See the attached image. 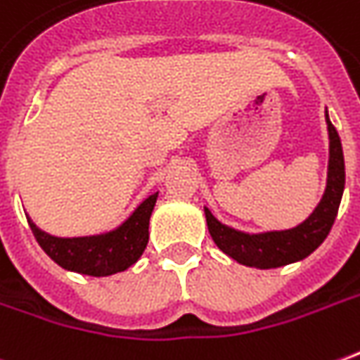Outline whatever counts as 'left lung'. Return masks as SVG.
I'll use <instances>...</instances> for the list:
<instances>
[{"instance_id": "left-lung-1", "label": "left lung", "mask_w": 360, "mask_h": 360, "mask_svg": "<svg viewBox=\"0 0 360 360\" xmlns=\"http://www.w3.org/2000/svg\"><path fill=\"white\" fill-rule=\"evenodd\" d=\"M329 134V162L326 191L311 214L288 230H269V232L250 233L226 226L205 206L208 232L220 250L238 261L240 265L255 269H276L302 261L311 251L320 248L328 238L335 222L343 188H345V160L343 148L335 127L331 124L326 110Z\"/></svg>"}]
</instances>
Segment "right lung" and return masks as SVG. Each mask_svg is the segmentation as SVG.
Returning <instances> with one entry per match:
<instances>
[{
	"instance_id": "right-lung-1",
	"label": "right lung",
	"mask_w": 360,
	"mask_h": 360,
	"mask_svg": "<svg viewBox=\"0 0 360 360\" xmlns=\"http://www.w3.org/2000/svg\"><path fill=\"white\" fill-rule=\"evenodd\" d=\"M155 200L158 193H152L117 228L93 236L60 238L40 230L29 214L27 222L44 253L62 269L79 275L109 276L132 267L144 253Z\"/></svg>"
}]
</instances>
